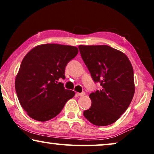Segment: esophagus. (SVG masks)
Masks as SVG:
<instances>
[{
	"mask_svg": "<svg viewBox=\"0 0 154 154\" xmlns=\"http://www.w3.org/2000/svg\"><path fill=\"white\" fill-rule=\"evenodd\" d=\"M85 94V92H82L81 93L76 92V96H78V97H83Z\"/></svg>",
	"mask_w": 154,
	"mask_h": 154,
	"instance_id": "esophagus-1",
	"label": "esophagus"
}]
</instances>
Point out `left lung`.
I'll return each mask as SVG.
<instances>
[{
  "label": "left lung",
  "mask_w": 154,
  "mask_h": 154,
  "mask_svg": "<svg viewBox=\"0 0 154 154\" xmlns=\"http://www.w3.org/2000/svg\"><path fill=\"white\" fill-rule=\"evenodd\" d=\"M82 60L101 90L91 93L83 115L96 126L114 123L127 110L135 93L132 64L122 51L107 45L79 46Z\"/></svg>",
  "instance_id": "1"
}]
</instances>
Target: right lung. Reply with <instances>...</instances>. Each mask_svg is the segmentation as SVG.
Here are the masks:
<instances>
[{
	"label": "right lung",
	"instance_id": "1",
	"mask_svg": "<svg viewBox=\"0 0 154 154\" xmlns=\"http://www.w3.org/2000/svg\"><path fill=\"white\" fill-rule=\"evenodd\" d=\"M75 46L57 44L37 46L26 55L15 79L19 103L29 117L39 122L53 119L75 95L59 79H65L68 62L76 56Z\"/></svg>",
	"mask_w": 154,
	"mask_h": 154
}]
</instances>
